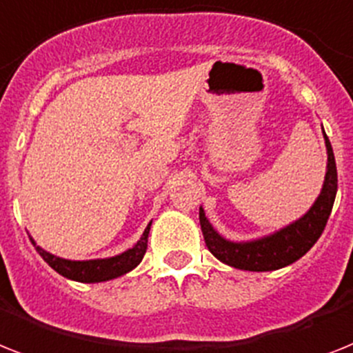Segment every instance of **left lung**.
Listing matches in <instances>:
<instances>
[{
	"label": "left lung",
	"mask_w": 353,
	"mask_h": 353,
	"mask_svg": "<svg viewBox=\"0 0 353 353\" xmlns=\"http://www.w3.org/2000/svg\"><path fill=\"white\" fill-rule=\"evenodd\" d=\"M323 136H325L326 154H328L325 183H323L321 194L310 206V210L290 225L283 226L274 234L250 239V241H230L212 226L208 217L205 216L203 206H199L203 237L214 257L239 270L272 272L296 263L316 245L330 217L335 194H337V168H335L334 150L325 130H323Z\"/></svg>",
	"instance_id": "8db88e82"
}]
</instances>
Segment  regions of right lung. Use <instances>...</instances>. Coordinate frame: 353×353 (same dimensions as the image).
Here are the masks:
<instances>
[{"mask_svg": "<svg viewBox=\"0 0 353 353\" xmlns=\"http://www.w3.org/2000/svg\"><path fill=\"white\" fill-rule=\"evenodd\" d=\"M152 221L143 232V236L139 237V241L136 245L128 248V250L121 252L114 257H105V259H88V261H72L57 257L50 252L43 250L41 246H37L34 239L32 245L36 246L37 254L43 257V261L47 263L50 268L61 274L63 277L72 281H79V283H103V281L116 279L130 270H134L139 263H141L145 252H147L148 243V232H150Z\"/></svg>", "mask_w": 353, "mask_h": 353, "instance_id": "1", "label": "right lung"}]
</instances>
